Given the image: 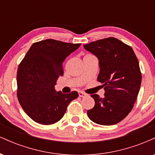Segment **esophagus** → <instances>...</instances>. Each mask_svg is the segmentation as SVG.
<instances>
[{"label": "esophagus", "instance_id": "esophagus-1", "mask_svg": "<svg viewBox=\"0 0 155 155\" xmlns=\"http://www.w3.org/2000/svg\"><path fill=\"white\" fill-rule=\"evenodd\" d=\"M79 96L81 97H86L87 96V94L84 93V92H79Z\"/></svg>", "mask_w": 155, "mask_h": 155}]
</instances>
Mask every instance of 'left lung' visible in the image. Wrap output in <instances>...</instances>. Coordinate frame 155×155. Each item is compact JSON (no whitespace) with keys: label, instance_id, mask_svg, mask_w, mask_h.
I'll return each mask as SVG.
<instances>
[{"label":"left lung","instance_id":"1","mask_svg":"<svg viewBox=\"0 0 155 155\" xmlns=\"http://www.w3.org/2000/svg\"><path fill=\"white\" fill-rule=\"evenodd\" d=\"M84 47L98 59L97 81L105 90L104 97L91 95L95 106L87 111L89 118L101 125L117 124L131 111L139 92L141 74L138 60L132 48L112 37Z\"/></svg>","mask_w":155,"mask_h":155}]
</instances>
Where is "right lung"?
Wrapping results in <instances>:
<instances>
[{
    "label": "right lung",
    "mask_w": 155,
    "mask_h": 155,
    "mask_svg": "<svg viewBox=\"0 0 155 155\" xmlns=\"http://www.w3.org/2000/svg\"><path fill=\"white\" fill-rule=\"evenodd\" d=\"M80 45L46 39L32 44L19 65L17 97L25 112L35 122L42 124L58 122L68 105L79 96L76 91L57 92L54 85L63 74L64 60Z\"/></svg>",
    "instance_id": "add662e5"
}]
</instances>
